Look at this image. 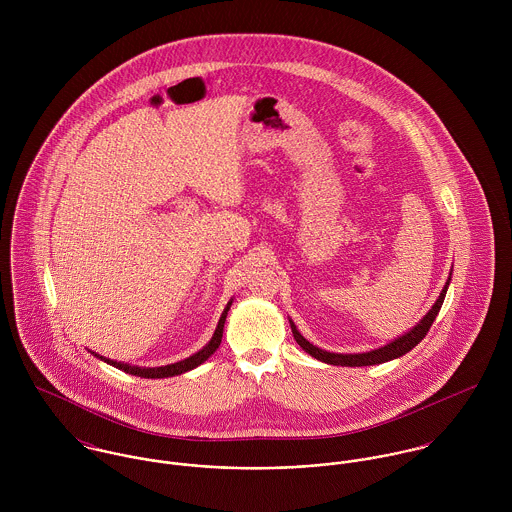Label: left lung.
<instances>
[{"mask_svg":"<svg viewBox=\"0 0 512 512\" xmlns=\"http://www.w3.org/2000/svg\"><path fill=\"white\" fill-rule=\"evenodd\" d=\"M449 280H451V274H449V278H447V282H445L443 290L439 293L438 301L432 305V309L426 313V317H424L418 325H414L408 333L400 335L398 339H394V341H390L388 345L378 347V349H374V351H368V353H353V355H343V353H329V351H323V349H319V347L311 345V343H309V341H307V339H305V337L295 329V325H293V321L290 319L293 339L297 341V345H299L305 353H309L311 357H315L317 361L327 363V365L370 366L388 363V361L398 359V357L406 355L408 351H412V349H414V347H416V345H418V343L428 335V331H430L432 323L436 321L439 309H441V305H443L445 293H447V288H449Z\"/></svg>","mask_w":512,"mask_h":512,"instance_id":"obj_1","label":"left lung"}]
</instances>
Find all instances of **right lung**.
I'll list each match as a JSON object with an SVG mask.
<instances>
[{
	"mask_svg": "<svg viewBox=\"0 0 512 512\" xmlns=\"http://www.w3.org/2000/svg\"><path fill=\"white\" fill-rule=\"evenodd\" d=\"M230 305H232V301L226 303V307H224V311H222V315H220L219 325H217V329H215V333H213V339H211L199 353L191 355V357L185 359V361H179V363H173V365L153 366V368L147 366L146 368V366H132L126 365V363H118V361H110V359H104V357H100V355H96V353H92V351H90V353H92L94 357H98L100 361L108 363V365L116 366V368H120V370H124V372H128V374H136V376H142V378H167V376L183 374V372H187V370H193V368L203 365V363L219 349L220 341H222V329H224V321H226V315H228Z\"/></svg>",
	"mask_w": 512,
	"mask_h": 512,
	"instance_id": "1",
	"label": "right lung"
}]
</instances>
